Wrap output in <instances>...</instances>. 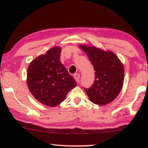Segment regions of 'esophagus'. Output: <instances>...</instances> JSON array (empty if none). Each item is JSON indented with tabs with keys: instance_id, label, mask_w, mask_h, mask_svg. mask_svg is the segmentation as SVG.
I'll list each match as a JSON object with an SVG mask.
<instances>
[{
	"instance_id": "esophagus-1",
	"label": "esophagus",
	"mask_w": 148,
	"mask_h": 148,
	"mask_svg": "<svg viewBox=\"0 0 148 148\" xmlns=\"http://www.w3.org/2000/svg\"><path fill=\"white\" fill-rule=\"evenodd\" d=\"M74 78L75 79V81L77 82V83H79V78H80V75L79 73H75L74 75Z\"/></svg>"
}]
</instances>
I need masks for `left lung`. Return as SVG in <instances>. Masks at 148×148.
<instances>
[{
  "instance_id": "8db88e82",
  "label": "left lung",
  "mask_w": 148,
  "mask_h": 148,
  "mask_svg": "<svg viewBox=\"0 0 148 148\" xmlns=\"http://www.w3.org/2000/svg\"><path fill=\"white\" fill-rule=\"evenodd\" d=\"M94 66L95 81L93 86L85 89L90 100L94 104L104 106L112 102L123 86L124 66L112 51H105L94 46L80 44Z\"/></svg>"
}]
</instances>
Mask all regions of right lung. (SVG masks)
Masks as SVG:
<instances>
[{"label":"right lung","mask_w":148,"mask_h":148,"mask_svg":"<svg viewBox=\"0 0 148 148\" xmlns=\"http://www.w3.org/2000/svg\"><path fill=\"white\" fill-rule=\"evenodd\" d=\"M62 48L55 46L38 56L27 68V85L38 102L54 107L64 101L68 92L77 86L75 79L61 63Z\"/></svg>","instance_id":"right-lung-1"}]
</instances>
